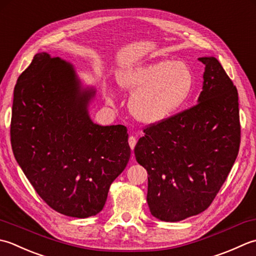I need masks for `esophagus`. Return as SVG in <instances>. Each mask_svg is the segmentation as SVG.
Wrapping results in <instances>:
<instances>
[{"label": "esophagus", "mask_w": 256, "mask_h": 256, "mask_svg": "<svg viewBox=\"0 0 256 256\" xmlns=\"http://www.w3.org/2000/svg\"><path fill=\"white\" fill-rule=\"evenodd\" d=\"M128 142H129L130 148H132V150H134L136 144H137V140H136V138L134 137V136H130L129 139H128ZM132 160H134V156H132Z\"/></svg>", "instance_id": "34e87169"}]
</instances>
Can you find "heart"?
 <instances>
[{"label": "heart", "instance_id": "obj_1", "mask_svg": "<svg viewBox=\"0 0 256 256\" xmlns=\"http://www.w3.org/2000/svg\"><path fill=\"white\" fill-rule=\"evenodd\" d=\"M122 90L132 94L129 110L137 120L147 124L162 122L184 105L194 88V72L182 60H161L128 67L116 72ZM104 96L114 102L112 90L104 86Z\"/></svg>", "mask_w": 256, "mask_h": 256}]
</instances>
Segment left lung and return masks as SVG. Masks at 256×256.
<instances>
[{
	"label": "left lung",
	"mask_w": 256,
	"mask_h": 256,
	"mask_svg": "<svg viewBox=\"0 0 256 256\" xmlns=\"http://www.w3.org/2000/svg\"><path fill=\"white\" fill-rule=\"evenodd\" d=\"M204 64L198 104L144 130L134 147L136 160L148 171L150 213L178 222L210 206L240 148L236 87L213 56Z\"/></svg>",
	"instance_id": "1"
}]
</instances>
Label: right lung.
Wrapping results in <instances>:
<instances>
[{
	"label": "right lung",
	"instance_id": "1",
	"mask_svg": "<svg viewBox=\"0 0 256 256\" xmlns=\"http://www.w3.org/2000/svg\"><path fill=\"white\" fill-rule=\"evenodd\" d=\"M96 95L74 65L38 53L14 88L11 144L38 194L72 218L96 216L130 158L127 128L92 120Z\"/></svg>",
	"mask_w": 256,
	"mask_h": 256
}]
</instances>
